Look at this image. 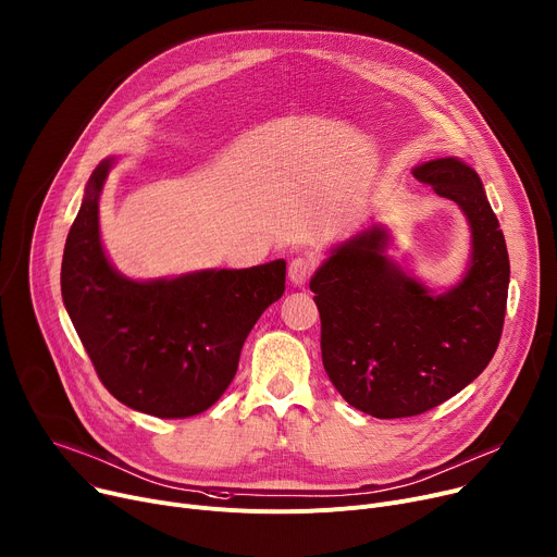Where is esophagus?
Returning a JSON list of instances; mask_svg holds the SVG:
<instances>
[{
	"label": "esophagus",
	"mask_w": 557,
	"mask_h": 557,
	"mask_svg": "<svg viewBox=\"0 0 557 557\" xmlns=\"http://www.w3.org/2000/svg\"><path fill=\"white\" fill-rule=\"evenodd\" d=\"M314 270H317V261L312 259V256H296V259L287 268V276L294 285H304L312 276Z\"/></svg>",
	"instance_id": "1"
}]
</instances>
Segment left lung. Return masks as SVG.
Instances as JSON below:
<instances>
[{"mask_svg":"<svg viewBox=\"0 0 557 557\" xmlns=\"http://www.w3.org/2000/svg\"><path fill=\"white\" fill-rule=\"evenodd\" d=\"M412 176L468 219L463 278L428 289L388 259L391 236L372 225L336 245L310 281L325 372L350 406L379 419L421 414L463 391L493 359L506 314L508 251L478 171L437 158Z\"/></svg>","mask_w":557,"mask_h":557,"instance_id":"1","label":"left lung"}]
</instances>
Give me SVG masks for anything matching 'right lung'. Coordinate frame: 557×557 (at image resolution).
<instances>
[{
    "instance_id": "right-lung-1",
    "label": "right lung",
    "mask_w": 557,
    "mask_h": 557,
    "mask_svg": "<svg viewBox=\"0 0 557 557\" xmlns=\"http://www.w3.org/2000/svg\"><path fill=\"white\" fill-rule=\"evenodd\" d=\"M113 166L91 174L62 259V298L104 388L124 406L185 419L227 391L247 334L285 292V261L134 281L107 259L98 200Z\"/></svg>"
}]
</instances>
